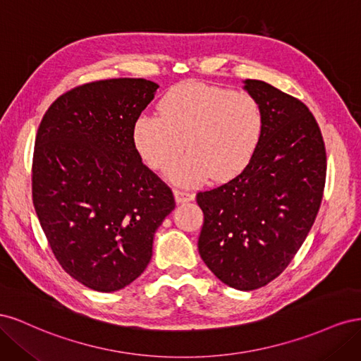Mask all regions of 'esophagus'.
<instances>
[{
  "label": "esophagus",
  "instance_id": "obj_1",
  "mask_svg": "<svg viewBox=\"0 0 361 361\" xmlns=\"http://www.w3.org/2000/svg\"><path fill=\"white\" fill-rule=\"evenodd\" d=\"M173 194H174V200H176V203H187V202L194 200V194L187 192V191L174 190Z\"/></svg>",
  "mask_w": 361,
  "mask_h": 361
}]
</instances>
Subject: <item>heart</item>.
I'll return each mask as SVG.
<instances>
[{"instance_id":"1","label":"heart","mask_w":361,"mask_h":361,"mask_svg":"<svg viewBox=\"0 0 361 361\" xmlns=\"http://www.w3.org/2000/svg\"><path fill=\"white\" fill-rule=\"evenodd\" d=\"M265 116L255 94L197 81H183L161 97L157 116H140L133 141L152 170L169 171L182 187L212 178L226 182L243 173L264 134Z\"/></svg>"}]
</instances>
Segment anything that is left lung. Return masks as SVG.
<instances>
[{"label": "left lung", "instance_id": "1", "mask_svg": "<svg viewBox=\"0 0 361 361\" xmlns=\"http://www.w3.org/2000/svg\"><path fill=\"white\" fill-rule=\"evenodd\" d=\"M265 116L264 134L245 170L197 194L204 221L199 253L227 286L253 290L290 264L318 215L326 174L321 129L297 97L245 80Z\"/></svg>", "mask_w": 361, "mask_h": 361}]
</instances>
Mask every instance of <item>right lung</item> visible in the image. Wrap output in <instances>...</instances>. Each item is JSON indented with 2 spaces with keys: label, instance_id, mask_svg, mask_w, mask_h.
<instances>
[{
  "label": "right lung",
  "instance_id": "right-lung-1",
  "mask_svg": "<svg viewBox=\"0 0 361 361\" xmlns=\"http://www.w3.org/2000/svg\"><path fill=\"white\" fill-rule=\"evenodd\" d=\"M158 87L143 78L75 87L37 129L32 203L40 226L61 268L97 292L123 289L143 274L157 228L174 209L171 190L133 141Z\"/></svg>",
  "mask_w": 361,
  "mask_h": 361
}]
</instances>
